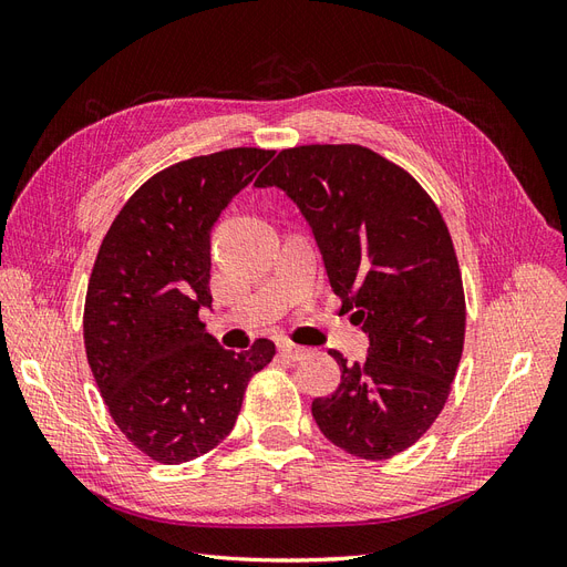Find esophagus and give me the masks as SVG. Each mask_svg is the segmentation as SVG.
<instances>
[{"mask_svg":"<svg viewBox=\"0 0 567 567\" xmlns=\"http://www.w3.org/2000/svg\"><path fill=\"white\" fill-rule=\"evenodd\" d=\"M279 354L298 362V359H305L307 354H310V350L302 348V346H296V342H290V340H281L279 342Z\"/></svg>","mask_w":567,"mask_h":567,"instance_id":"obj_1","label":"esophagus"}]
</instances>
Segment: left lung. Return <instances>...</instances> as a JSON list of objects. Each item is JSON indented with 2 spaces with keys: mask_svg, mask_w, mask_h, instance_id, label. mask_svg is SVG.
<instances>
[{
  "mask_svg": "<svg viewBox=\"0 0 567 567\" xmlns=\"http://www.w3.org/2000/svg\"><path fill=\"white\" fill-rule=\"evenodd\" d=\"M255 186H279L298 205L342 310L369 336L364 364L329 352L340 385L312 402L319 431L359 458L404 452L447 402L466 333L437 205L400 165L357 144L286 148Z\"/></svg>",
  "mask_w": 567,
  "mask_h": 567,
  "instance_id": "8db88e82",
  "label": "left lung"
}]
</instances>
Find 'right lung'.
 I'll use <instances>...</instances> for the list:
<instances>
[{
  "label": "right lung",
  "mask_w": 567,
  "mask_h": 567,
  "mask_svg": "<svg viewBox=\"0 0 567 567\" xmlns=\"http://www.w3.org/2000/svg\"><path fill=\"white\" fill-rule=\"evenodd\" d=\"M274 151L227 148L169 165L117 213L84 300V350L115 425L146 456L184 463L225 440L274 342L231 352L198 319L210 231Z\"/></svg>",
  "instance_id": "obj_1"
}]
</instances>
